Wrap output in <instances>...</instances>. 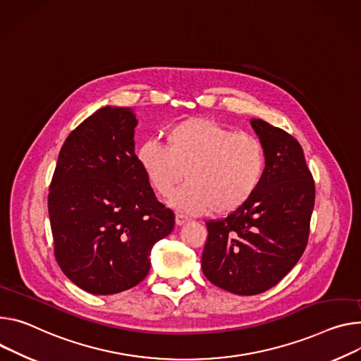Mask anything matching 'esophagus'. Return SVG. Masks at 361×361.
<instances>
[{"label":"esophagus","instance_id":"obj_1","mask_svg":"<svg viewBox=\"0 0 361 361\" xmlns=\"http://www.w3.org/2000/svg\"><path fill=\"white\" fill-rule=\"evenodd\" d=\"M188 221V217H185V216H183V214H176V224L177 226H183V224H185Z\"/></svg>","mask_w":361,"mask_h":361}]
</instances>
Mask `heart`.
Listing matches in <instances>:
<instances>
[{
    "mask_svg": "<svg viewBox=\"0 0 361 361\" xmlns=\"http://www.w3.org/2000/svg\"><path fill=\"white\" fill-rule=\"evenodd\" d=\"M166 141L141 142L135 158L161 197L171 195L185 176L188 183L171 199L183 212L232 214L252 199L264 178V142L213 119L180 121L166 130Z\"/></svg>",
    "mask_w": 361,
    "mask_h": 361,
    "instance_id": "b5f03b06",
    "label": "heart"
}]
</instances>
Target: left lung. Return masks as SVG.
<instances>
[{"label": "left lung", "instance_id": "1", "mask_svg": "<svg viewBox=\"0 0 361 361\" xmlns=\"http://www.w3.org/2000/svg\"><path fill=\"white\" fill-rule=\"evenodd\" d=\"M250 125L267 151L264 178L235 213L206 223L202 269L216 286L256 295L275 286L300 260L310 235L315 184L300 142L262 119Z\"/></svg>", "mask_w": 361, "mask_h": 361}]
</instances>
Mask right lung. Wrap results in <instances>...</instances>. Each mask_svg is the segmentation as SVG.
<instances>
[{"label": "right lung", "instance_id": "obj_1", "mask_svg": "<svg viewBox=\"0 0 361 361\" xmlns=\"http://www.w3.org/2000/svg\"><path fill=\"white\" fill-rule=\"evenodd\" d=\"M137 123L130 108L96 111L64 141L50 184L57 264L94 295L138 285L148 275L152 246L176 224L137 162Z\"/></svg>", "mask_w": 361, "mask_h": 361}]
</instances>
